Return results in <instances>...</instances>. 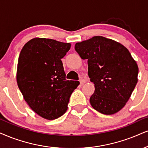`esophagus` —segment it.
I'll list each match as a JSON object with an SVG mask.
<instances>
[{"label":"esophagus","instance_id":"34e87169","mask_svg":"<svg viewBox=\"0 0 148 148\" xmlns=\"http://www.w3.org/2000/svg\"><path fill=\"white\" fill-rule=\"evenodd\" d=\"M79 82H80V84H81L82 85H83L84 84L86 83V80L84 79H80Z\"/></svg>","mask_w":148,"mask_h":148}]
</instances>
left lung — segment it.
Here are the masks:
<instances>
[{"label": "left lung", "instance_id": "1", "mask_svg": "<svg viewBox=\"0 0 148 148\" xmlns=\"http://www.w3.org/2000/svg\"><path fill=\"white\" fill-rule=\"evenodd\" d=\"M75 49L88 60V74L95 88L90 98L92 107L104 114L121 110L138 82L137 64L128 49L99 36L77 42Z\"/></svg>", "mask_w": 148, "mask_h": 148}]
</instances>
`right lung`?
Masks as SVG:
<instances>
[{"label": "right lung", "instance_id": "obj_1", "mask_svg": "<svg viewBox=\"0 0 148 148\" xmlns=\"http://www.w3.org/2000/svg\"><path fill=\"white\" fill-rule=\"evenodd\" d=\"M71 46V43L34 38L20 53L18 88L31 108L46 119H56L66 112L71 95L79 84L78 81L66 79L61 60Z\"/></svg>", "mask_w": 148, "mask_h": 148}]
</instances>
